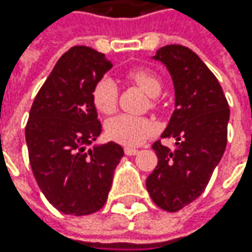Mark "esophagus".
<instances>
[{"label":"esophagus","mask_w":252,"mask_h":252,"mask_svg":"<svg viewBox=\"0 0 252 252\" xmlns=\"http://www.w3.org/2000/svg\"><path fill=\"white\" fill-rule=\"evenodd\" d=\"M124 153L127 154V156H136L139 151H137L136 148H130V147H127V148H124Z\"/></svg>","instance_id":"obj_1"}]
</instances>
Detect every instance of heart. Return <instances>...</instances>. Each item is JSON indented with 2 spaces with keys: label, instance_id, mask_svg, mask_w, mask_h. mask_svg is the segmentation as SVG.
<instances>
[{
  "label": "heart",
  "instance_id": "obj_1",
  "mask_svg": "<svg viewBox=\"0 0 252 252\" xmlns=\"http://www.w3.org/2000/svg\"><path fill=\"white\" fill-rule=\"evenodd\" d=\"M130 80H133L142 91L150 96H157L161 92L160 78L148 69H134L130 72ZM92 101L95 107L102 113H112L118 104V84L110 77H102L96 81L92 89ZM154 131V124L140 116L133 115H116L105 124L107 136L124 145H139Z\"/></svg>",
  "mask_w": 252,
  "mask_h": 252
}]
</instances>
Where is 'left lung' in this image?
I'll return each instance as SVG.
<instances>
[{
    "mask_svg": "<svg viewBox=\"0 0 252 252\" xmlns=\"http://www.w3.org/2000/svg\"><path fill=\"white\" fill-rule=\"evenodd\" d=\"M151 59L166 66L174 83L175 110L161 137H174L177 148L154 142L158 163L147 189L160 209L178 212L204 192L224 156L230 109L216 77L189 48L166 45Z\"/></svg>",
    "mask_w": 252,
    "mask_h": 252,
    "instance_id": "1",
    "label": "left lung"
}]
</instances>
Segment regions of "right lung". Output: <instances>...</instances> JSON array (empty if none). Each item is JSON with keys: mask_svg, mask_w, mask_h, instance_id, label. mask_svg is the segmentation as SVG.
<instances>
[{"mask_svg": "<svg viewBox=\"0 0 252 252\" xmlns=\"http://www.w3.org/2000/svg\"><path fill=\"white\" fill-rule=\"evenodd\" d=\"M112 63L89 46L64 53L37 92L25 127L28 157L37 185L64 215L98 212L107 201L121 145H94L101 134L92 89Z\"/></svg>", "mask_w": 252, "mask_h": 252, "instance_id": "add662e5", "label": "right lung"}]
</instances>
